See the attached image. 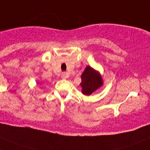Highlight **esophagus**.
<instances>
[{
	"instance_id": "obj_1",
	"label": "esophagus",
	"mask_w": 150,
	"mask_h": 150,
	"mask_svg": "<svg viewBox=\"0 0 150 150\" xmlns=\"http://www.w3.org/2000/svg\"><path fill=\"white\" fill-rule=\"evenodd\" d=\"M68 77H69V75H68L67 73H65V72L62 73V75H61V78H62V79H66Z\"/></svg>"
}]
</instances>
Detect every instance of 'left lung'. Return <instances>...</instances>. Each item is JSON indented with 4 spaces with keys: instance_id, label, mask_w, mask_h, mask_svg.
I'll use <instances>...</instances> for the list:
<instances>
[{
    "instance_id": "1",
    "label": "left lung",
    "mask_w": 150,
    "mask_h": 150,
    "mask_svg": "<svg viewBox=\"0 0 150 150\" xmlns=\"http://www.w3.org/2000/svg\"><path fill=\"white\" fill-rule=\"evenodd\" d=\"M81 93L85 95H91L104 85L100 73L90 65L86 66L85 71L81 74Z\"/></svg>"
}]
</instances>
